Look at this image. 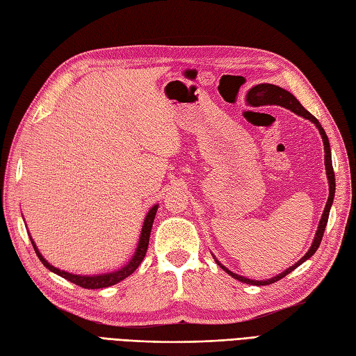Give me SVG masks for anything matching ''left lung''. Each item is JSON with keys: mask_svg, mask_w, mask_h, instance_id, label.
<instances>
[{"mask_svg": "<svg viewBox=\"0 0 356 356\" xmlns=\"http://www.w3.org/2000/svg\"><path fill=\"white\" fill-rule=\"evenodd\" d=\"M251 96H252L254 99H257L259 105H278V106H284V108L290 109V111H293L295 114L307 118V120H309V122H313V123L317 126L318 132H321V135H322L323 145H325V167H326L327 180H330V197H327V202H326V206H325L322 220H321V222H318V229H317V233H316V238H314V241H313L312 248H309L308 252L305 254V256H304L302 259H300L298 263H295L293 266L289 268V269L284 270V272H281L280 275L273 277V278H270V280H266V281H254V280H248V278H245V277H241V275H238V273H233L232 270L224 268L220 261L215 260V261L218 263V265H220V266H221L227 273H229V275H232L233 278L239 280V281H242V282H247V284L266 286V284H272V282L280 281L281 278H284L286 275H289V273H290L291 270H295L299 265H302V263H304L305 260H308V259L312 257L313 254L317 251L318 245H321L322 238H323L325 227H326V222H327V216H330V209H331L332 202H334V194H335V176H334V168H332L330 141H327V136H326V134H325V131H323L322 124L318 123V120H317V118H316L312 113H308L307 109L299 104V100H298L293 95L289 93V91H286L284 88L277 87V86H272V84H260V86H256V87H252V88L250 90V93H248V100H250V102H251Z\"/></svg>", "mask_w": 356, "mask_h": 356, "instance_id": "obj_1", "label": "left lung"}]
</instances>
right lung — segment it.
<instances>
[{"mask_svg": "<svg viewBox=\"0 0 356 356\" xmlns=\"http://www.w3.org/2000/svg\"><path fill=\"white\" fill-rule=\"evenodd\" d=\"M156 211H158V206H153L147 216H145L144 220V225H143V230H141V238H140V243H138V248H136L135 254L132 260L127 263V265L117 270V272H113V273H104V275H96V277H81V275H72V273L69 272H65V270H60L57 268L51 266L49 263L44 260L42 257V254L39 252V250L35 248L34 242L31 241L33 247H34V251L35 254H38V257L40 259V261L43 263L44 266H47L49 270H52L54 273H57V275L66 278L67 281L74 282V284L83 287V289H104V287H109V286H114L117 284V282L123 281L124 278H127L131 275V273L140 266V263L143 261L145 252H147V247H149V239H150V232H152V225H153V220H154V215H156Z\"/></svg>", "mask_w": 356, "mask_h": 356, "instance_id": "obj_1", "label": "right lung"}]
</instances>
